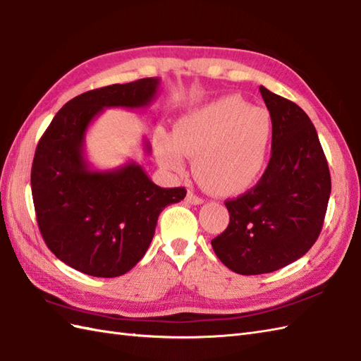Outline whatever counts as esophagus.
<instances>
[{
    "label": "esophagus",
    "mask_w": 361,
    "mask_h": 361,
    "mask_svg": "<svg viewBox=\"0 0 361 361\" xmlns=\"http://www.w3.org/2000/svg\"><path fill=\"white\" fill-rule=\"evenodd\" d=\"M187 202L188 204H191V205H201L204 201H202V199L201 197H199V196H196L195 193H193V191H188V195H187Z\"/></svg>",
    "instance_id": "obj_1"
}]
</instances>
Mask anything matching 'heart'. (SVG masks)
Instances as JSON below:
<instances>
[{
	"label": "heart",
	"mask_w": 361,
	"mask_h": 361,
	"mask_svg": "<svg viewBox=\"0 0 361 361\" xmlns=\"http://www.w3.org/2000/svg\"><path fill=\"white\" fill-rule=\"evenodd\" d=\"M271 139L267 109L250 106L238 95H224L188 111L174 134H159L156 149L168 170L183 173L195 157L197 179L218 196L250 190L264 171Z\"/></svg>",
	"instance_id": "1"
}]
</instances>
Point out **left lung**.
Segmentation results:
<instances>
[{
	"label": "left lung",
	"instance_id": "1",
	"mask_svg": "<svg viewBox=\"0 0 361 361\" xmlns=\"http://www.w3.org/2000/svg\"><path fill=\"white\" fill-rule=\"evenodd\" d=\"M271 118V156L262 178L227 201L228 227L212 241L224 266L239 275L270 274L315 244L331 196V173L309 116L261 86Z\"/></svg>",
	"mask_w": 361,
	"mask_h": 361
}]
</instances>
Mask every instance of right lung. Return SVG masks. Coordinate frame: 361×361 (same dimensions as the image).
Wrapping results in <instances>:
<instances>
[{
	"instance_id": "obj_1",
	"label": "right lung",
	"mask_w": 361,
	"mask_h": 361,
	"mask_svg": "<svg viewBox=\"0 0 361 361\" xmlns=\"http://www.w3.org/2000/svg\"><path fill=\"white\" fill-rule=\"evenodd\" d=\"M159 77L77 95L39 139L30 173L37 222L49 250L82 274L114 278L130 271L153 241L160 212L187 190L160 188L134 160L114 170L87 162L85 137L105 108H147ZM149 154V143L143 140Z\"/></svg>"
}]
</instances>
